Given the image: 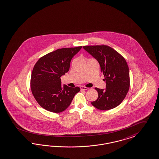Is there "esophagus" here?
<instances>
[{"label":"esophagus","mask_w":159,"mask_h":159,"mask_svg":"<svg viewBox=\"0 0 159 159\" xmlns=\"http://www.w3.org/2000/svg\"><path fill=\"white\" fill-rule=\"evenodd\" d=\"M80 89H81V90H84V91H86V90H87L88 88L87 87H80Z\"/></svg>","instance_id":"esophagus-1"}]
</instances>
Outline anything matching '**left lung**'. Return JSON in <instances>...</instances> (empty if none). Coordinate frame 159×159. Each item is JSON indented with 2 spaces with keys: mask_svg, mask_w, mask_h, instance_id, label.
I'll use <instances>...</instances> for the list:
<instances>
[{
  "mask_svg": "<svg viewBox=\"0 0 159 159\" xmlns=\"http://www.w3.org/2000/svg\"><path fill=\"white\" fill-rule=\"evenodd\" d=\"M84 49L98 61L106 82V90L95 88L98 97L91 104L100 110L119 106L129 90V69L123 57L105 45L84 46Z\"/></svg>",
  "mask_w": 159,
  "mask_h": 159,
  "instance_id": "left-lung-1",
  "label": "left lung"
}]
</instances>
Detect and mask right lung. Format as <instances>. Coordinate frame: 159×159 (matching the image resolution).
Listing matches in <instances>:
<instances>
[{"label": "right lung", "mask_w": 159, "mask_h": 159, "mask_svg": "<svg viewBox=\"0 0 159 159\" xmlns=\"http://www.w3.org/2000/svg\"><path fill=\"white\" fill-rule=\"evenodd\" d=\"M82 46L64 48L49 52L36 62L30 78V89L35 99L43 108L59 113L71 104L78 87H61V77L69 71L73 57Z\"/></svg>", "instance_id": "add662e5"}]
</instances>
